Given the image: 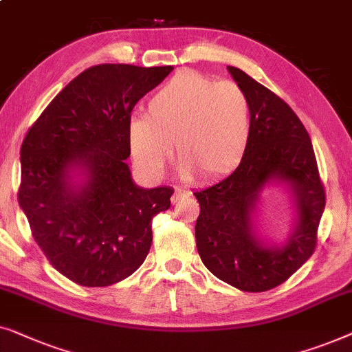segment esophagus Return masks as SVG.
Wrapping results in <instances>:
<instances>
[{
	"label": "esophagus",
	"mask_w": 352,
	"mask_h": 352,
	"mask_svg": "<svg viewBox=\"0 0 352 352\" xmlns=\"http://www.w3.org/2000/svg\"><path fill=\"white\" fill-rule=\"evenodd\" d=\"M188 195H190V192L188 191H185V190H180V188H177V190L174 191V195H172V202H178L180 199H185V197H188Z\"/></svg>",
	"instance_id": "esophagus-1"
}]
</instances>
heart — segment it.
<instances>
[{"instance_id": "obj_1", "label": "heart", "mask_w": 352, "mask_h": 352, "mask_svg": "<svg viewBox=\"0 0 352 352\" xmlns=\"http://www.w3.org/2000/svg\"><path fill=\"white\" fill-rule=\"evenodd\" d=\"M252 111L247 94L232 81L182 72L146 103L145 118L129 126V148L142 174H164L175 146L186 177L212 183L230 175L249 151Z\"/></svg>"}]
</instances>
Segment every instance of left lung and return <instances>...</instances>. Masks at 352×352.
Segmentation results:
<instances>
[{
  "label": "left lung",
  "instance_id": "obj_1",
  "mask_svg": "<svg viewBox=\"0 0 352 352\" xmlns=\"http://www.w3.org/2000/svg\"><path fill=\"white\" fill-rule=\"evenodd\" d=\"M228 72L249 97L250 146L231 175L192 192L201 207L196 245L202 263L220 280L242 292H266L314 254L325 190L309 133L295 111L239 68ZM271 179L289 182L299 207L296 230L282 248H265L251 231L254 202Z\"/></svg>",
  "mask_w": 352,
  "mask_h": 352
}]
</instances>
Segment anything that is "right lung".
Here are the masks:
<instances>
[{
	"instance_id": "add662e5",
	"label": "right lung",
	"mask_w": 352,
	"mask_h": 352,
	"mask_svg": "<svg viewBox=\"0 0 352 352\" xmlns=\"http://www.w3.org/2000/svg\"><path fill=\"white\" fill-rule=\"evenodd\" d=\"M174 70L102 63L54 97L21 148L19 204L54 268L78 285L108 287L140 268L150 252L151 220L170 207L169 186L133 185L131 113ZM73 165L84 187L69 183Z\"/></svg>"
}]
</instances>
